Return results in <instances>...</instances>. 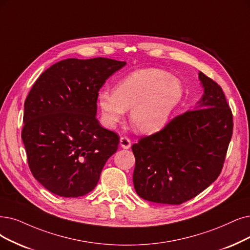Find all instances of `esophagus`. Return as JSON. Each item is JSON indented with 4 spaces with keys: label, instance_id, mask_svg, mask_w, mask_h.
<instances>
[{
    "label": "esophagus",
    "instance_id": "obj_1",
    "mask_svg": "<svg viewBox=\"0 0 250 250\" xmlns=\"http://www.w3.org/2000/svg\"><path fill=\"white\" fill-rule=\"evenodd\" d=\"M120 146H121L123 148H130L131 141L128 137L123 136L120 138Z\"/></svg>",
    "mask_w": 250,
    "mask_h": 250
}]
</instances>
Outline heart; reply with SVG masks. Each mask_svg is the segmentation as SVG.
<instances>
[{
  "instance_id": "heart-1",
  "label": "heart",
  "mask_w": 250,
  "mask_h": 250,
  "mask_svg": "<svg viewBox=\"0 0 250 250\" xmlns=\"http://www.w3.org/2000/svg\"><path fill=\"white\" fill-rule=\"evenodd\" d=\"M184 95L179 80L161 69L144 68L126 76L114 91L98 94L103 124L114 128L126 111L131 109L130 122L138 132L152 134L163 129Z\"/></svg>"
}]
</instances>
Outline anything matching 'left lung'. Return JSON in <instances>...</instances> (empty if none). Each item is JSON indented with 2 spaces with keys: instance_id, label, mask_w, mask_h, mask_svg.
I'll return each mask as SVG.
<instances>
[{
  "instance_id": "1",
  "label": "left lung",
  "mask_w": 250,
  "mask_h": 250,
  "mask_svg": "<svg viewBox=\"0 0 250 250\" xmlns=\"http://www.w3.org/2000/svg\"><path fill=\"white\" fill-rule=\"evenodd\" d=\"M204 94L192 111L132 146L133 185L145 200L179 205L221 174L233 134V115L222 87L199 73Z\"/></svg>"
}]
</instances>
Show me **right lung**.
Masks as SVG:
<instances>
[{"label":"right lung","instance_id":"add662e5","mask_svg":"<svg viewBox=\"0 0 250 250\" xmlns=\"http://www.w3.org/2000/svg\"><path fill=\"white\" fill-rule=\"evenodd\" d=\"M125 62L67 58L39 77L24 102L21 138L37 181L51 193L81 197L96 187L119 136L96 119L98 91Z\"/></svg>","mask_w":250,"mask_h":250}]
</instances>
